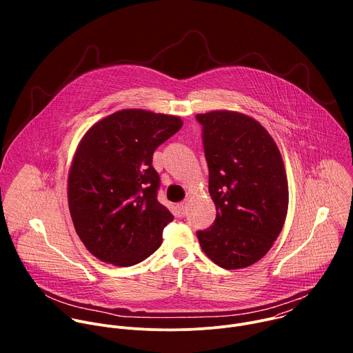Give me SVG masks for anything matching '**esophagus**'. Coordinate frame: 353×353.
I'll return each mask as SVG.
<instances>
[{
	"label": "esophagus",
	"instance_id": "esophagus-1",
	"mask_svg": "<svg viewBox=\"0 0 353 353\" xmlns=\"http://www.w3.org/2000/svg\"><path fill=\"white\" fill-rule=\"evenodd\" d=\"M187 214V199L181 201L180 204H177V215L179 218H184Z\"/></svg>",
	"mask_w": 353,
	"mask_h": 353
}]
</instances>
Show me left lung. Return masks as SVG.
Listing matches in <instances>:
<instances>
[{
    "label": "left lung",
    "mask_w": 353,
    "mask_h": 353,
    "mask_svg": "<svg viewBox=\"0 0 353 353\" xmlns=\"http://www.w3.org/2000/svg\"><path fill=\"white\" fill-rule=\"evenodd\" d=\"M203 125L212 226L198 230L204 253L225 270L261 260L279 236L289 203L279 149L268 131L245 114L218 110L196 114Z\"/></svg>",
    "instance_id": "left-lung-1"
}]
</instances>
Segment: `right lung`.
Returning <instances> with one entry per match:
<instances>
[{"instance_id": "add662e5", "label": "right lung", "mask_w": 353, "mask_h": 353, "mask_svg": "<svg viewBox=\"0 0 353 353\" xmlns=\"http://www.w3.org/2000/svg\"><path fill=\"white\" fill-rule=\"evenodd\" d=\"M181 125L176 116L127 109L96 123L79 142L68 174L70 214L100 261L131 267L161 247L173 215L158 201L152 157Z\"/></svg>"}]
</instances>
